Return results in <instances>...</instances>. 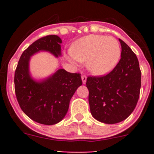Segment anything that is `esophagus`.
Here are the masks:
<instances>
[{
  "mask_svg": "<svg viewBox=\"0 0 154 154\" xmlns=\"http://www.w3.org/2000/svg\"><path fill=\"white\" fill-rule=\"evenodd\" d=\"M81 79H82V81H83V84H85L86 82V79H87V77L86 75H85V74H83V75L81 76Z\"/></svg>",
  "mask_w": 154,
  "mask_h": 154,
  "instance_id": "esophagus-1",
  "label": "esophagus"
}]
</instances>
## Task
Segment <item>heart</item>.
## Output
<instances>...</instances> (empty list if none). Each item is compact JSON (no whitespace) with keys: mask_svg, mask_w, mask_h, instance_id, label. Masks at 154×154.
<instances>
[{"mask_svg":"<svg viewBox=\"0 0 154 154\" xmlns=\"http://www.w3.org/2000/svg\"><path fill=\"white\" fill-rule=\"evenodd\" d=\"M121 56L119 41L112 36L89 35L77 40L71 48L72 63L86 62V67L96 75L109 72Z\"/></svg>","mask_w":154,"mask_h":154,"instance_id":"b5f03b06","label":"heart"}]
</instances>
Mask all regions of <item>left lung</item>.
<instances>
[{"mask_svg": "<svg viewBox=\"0 0 154 154\" xmlns=\"http://www.w3.org/2000/svg\"><path fill=\"white\" fill-rule=\"evenodd\" d=\"M119 63L103 76H88V103L93 117L105 124L125 120L139 100L141 73L139 60L131 48L122 39Z\"/></svg>", "mask_w": 154, "mask_h": 154, "instance_id": "8db88e82", "label": "left lung"}]
</instances>
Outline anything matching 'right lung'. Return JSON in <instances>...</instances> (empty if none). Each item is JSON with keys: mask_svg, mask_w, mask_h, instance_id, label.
Segmentation results:
<instances>
[{"mask_svg": "<svg viewBox=\"0 0 154 154\" xmlns=\"http://www.w3.org/2000/svg\"><path fill=\"white\" fill-rule=\"evenodd\" d=\"M61 38L56 35L38 38L23 52L15 69L14 83L18 104L29 119L42 125L60 122L67 113L71 97L83 83L80 74L64 69H59L41 82L35 81L29 76L31 56L46 51L57 57L61 55Z\"/></svg>", "mask_w": 154, "mask_h": 154, "instance_id": "right-lung-1", "label": "right lung"}]
</instances>
